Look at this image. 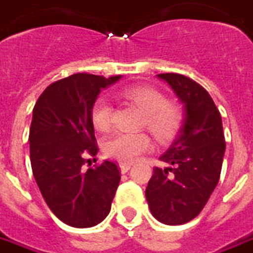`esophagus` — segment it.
Listing matches in <instances>:
<instances>
[{
  "instance_id": "34e87169",
  "label": "esophagus",
  "mask_w": 253,
  "mask_h": 253,
  "mask_svg": "<svg viewBox=\"0 0 253 253\" xmlns=\"http://www.w3.org/2000/svg\"><path fill=\"white\" fill-rule=\"evenodd\" d=\"M119 168H121V172L122 173H126V172H128V169L131 168V164H119Z\"/></svg>"
}]
</instances>
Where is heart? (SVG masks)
<instances>
[{
	"label": "heart",
	"instance_id": "b5f03b06",
	"mask_svg": "<svg viewBox=\"0 0 253 253\" xmlns=\"http://www.w3.org/2000/svg\"><path fill=\"white\" fill-rule=\"evenodd\" d=\"M122 96L135 104L145 114V123L160 141L173 138L181 123V111L177 105L168 103L163 93L150 86H128L122 90ZM114 107L107 97L94 101L90 112L92 125L100 132L110 131L112 126ZM152 148V141L145 132H118L105 142L104 153L110 159L125 164L132 163Z\"/></svg>",
	"mask_w": 253,
	"mask_h": 253
}]
</instances>
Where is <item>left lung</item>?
<instances>
[{"instance_id":"left-lung-1","label":"left lung","mask_w":253,"mask_h":253,"mask_svg":"<svg viewBox=\"0 0 253 253\" xmlns=\"http://www.w3.org/2000/svg\"><path fill=\"white\" fill-rule=\"evenodd\" d=\"M183 104L177 137L154 168L145 195L156 219L165 225L186 223L202 211L217 187L223 154L222 119L205 88L176 73L157 74Z\"/></svg>"}]
</instances>
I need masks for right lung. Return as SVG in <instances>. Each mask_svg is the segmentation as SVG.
Masks as SVG:
<instances>
[{"label": "right lung", "mask_w": 253, "mask_h": 253, "mask_svg": "<svg viewBox=\"0 0 253 253\" xmlns=\"http://www.w3.org/2000/svg\"><path fill=\"white\" fill-rule=\"evenodd\" d=\"M122 76L73 74L48 85L36 101L30 128L32 173L55 215L73 228H90L111 210L121 181L118 165L104 160L84 169L97 154L90 112L101 92ZM89 161V160H88Z\"/></svg>", "instance_id": "add662e5"}]
</instances>
